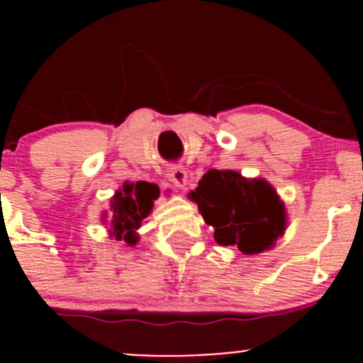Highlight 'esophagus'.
Wrapping results in <instances>:
<instances>
[{"label":"esophagus","instance_id":"34e87169","mask_svg":"<svg viewBox=\"0 0 363 363\" xmlns=\"http://www.w3.org/2000/svg\"><path fill=\"white\" fill-rule=\"evenodd\" d=\"M167 179L179 189H184L186 184H188V172L182 167H172L170 170L167 172Z\"/></svg>","mask_w":363,"mask_h":363}]
</instances>
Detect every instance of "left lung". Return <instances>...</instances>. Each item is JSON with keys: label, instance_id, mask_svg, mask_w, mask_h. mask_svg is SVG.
<instances>
[{"label": "left lung", "instance_id": "left-lung-1", "mask_svg": "<svg viewBox=\"0 0 363 363\" xmlns=\"http://www.w3.org/2000/svg\"><path fill=\"white\" fill-rule=\"evenodd\" d=\"M216 242L244 255L272 250L286 230V208L265 179H246L235 170H208L189 193Z\"/></svg>", "mask_w": 363, "mask_h": 363}]
</instances>
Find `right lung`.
Masks as SVG:
<instances>
[{
  "mask_svg": "<svg viewBox=\"0 0 363 363\" xmlns=\"http://www.w3.org/2000/svg\"><path fill=\"white\" fill-rule=\"evenodd\" d=\"M160 189L151 182H124L111 200V223L108 233L116 240H124L128 246L138 242L137 230L151 214L152 202L158 199Z\"/></svg>",
  "mask_w": 363,
  "mask_h": 363,
  "instance_id": "obj_1",
  "label": "right lung"
}]
</instances>
